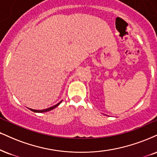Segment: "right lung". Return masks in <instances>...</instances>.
Returning a JSON list of instances; mask_svg holds the SVG:
<instances>
[{"mask_svg": "<svg viewBox=\"0 0 157 157\" xmlns=\"http://www.w3.org/2000/svg\"><path fill=\"white\" fill-rule=\"evenodd\" d=\"M62 101H63V100H61V101H60L59 103H58L57 105H54V106H52V107H48V108H47V109H31V108H28V109H31V111H33V112H34V113H45V112H48V111L52 110V109H53L56 108V107H58V105H59L62 102Z\"/></svg>", "mask_w": 157, "mask_h": 157, "instance_id": "obj_1", "label": "right lung"}]
</instances>
